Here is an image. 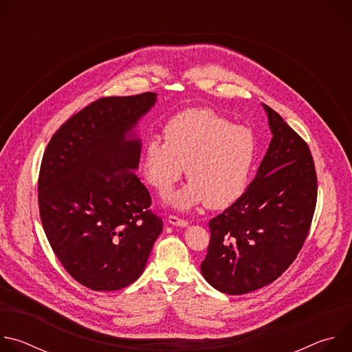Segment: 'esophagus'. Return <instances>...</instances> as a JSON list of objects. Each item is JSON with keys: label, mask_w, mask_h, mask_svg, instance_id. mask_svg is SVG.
Here are the masks:
<instances>
[{"label": "esophagus", "mask_w": 352, "mask_h": 352, "mask_svg": "<svg viewBox=\"0 0 352 352\" xmlns=\"http://www.w3.org/2000/svg\"><path fill=\"white\" fill-rule=\"evenodd\" d=\"M168 223L173 226H178V227H186L189 223L184 219H179L177 216H168Z\"/></svg>", "instance_id": "34e87169"}]
</instances>
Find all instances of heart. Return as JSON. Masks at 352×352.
<instances>
[{
  "mask_svg": "<svg viewBox=\"0 0 352 352\" xmlns=\"http://www.w3.org/2000/svg\"><path fill=\"white\" fill-rule=\"evenodd\" d=\"M164 138L147 139L142 170L146 182L163 195L186 166L190 181L168 196L173 206L226 209L248 189L258 157V140L249 126L232 125L210 109H190L167 121Z\"/></svg>",
  "mask_w": 352,
  "mask_h": 352,
  "instance_id": "1",
  "label": "heart"
}]
</instances>
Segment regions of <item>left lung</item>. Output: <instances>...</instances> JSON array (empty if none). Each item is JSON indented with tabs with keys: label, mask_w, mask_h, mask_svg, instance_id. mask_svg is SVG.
I'll use <instances>...</instances> for the list:
<instances>
[{
	"label": "left lung",
	"mask_w": 352,
	"mask_h": 352,
	"mask_svg": "<svg viewBox=\"0 0 352 352\" xmlns=\"http://www.w3.org/2000/svg\"><path fill=\"white\" fill-rule=\"evenodd\" d=\"M263 107L270 146L245 193L209 221L210 242L200 265L206 281L230 295L259 289L289 267L316 208L318 177L307 142Z\"/></svg>",
	"instance_id": "8db88e82"
}]
</instances>
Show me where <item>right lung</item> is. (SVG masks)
<instances>
[{
    "label": "right lung",
    "mask_w": 352,
    "mask_h": 352,
    "mask_svg": "<svg viewBox=\"0 0 352 352\" xmlns=\"http://www.w3.org/2000/svg\"><path fill=\"white\" fill-rule=\"evenodd\" d=\"M156 97L96 100L60 126L43 155L37 190L44 232L64 269L94 291L136 281L163 230L133 174L140 140L131 135Z\"/></svg>",
    "instance_id": "obj_1"
}]
</instances>
